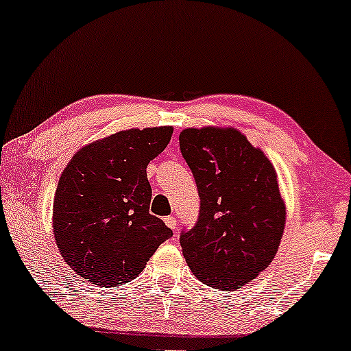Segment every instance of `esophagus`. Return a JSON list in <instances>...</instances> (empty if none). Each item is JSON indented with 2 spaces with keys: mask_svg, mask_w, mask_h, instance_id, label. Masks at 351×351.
Returning <instances> with one entry per match:
<instances>
[{
  "mask_svg": "<svg viewBox=\"0 0 351 351\" xmlns=\"http://www.w3.org/2000/svg\"><path fill=\"white\" fill-rule=\"evenodd\" d=\"M165 223H166L167 227H169L171 230H176V228H177V220H176V217H172V215H169V217L165 219Z\"/></svg>",
  "mask_w": 351,
  "mask_h": 351,
  "instance_id": "esophagus-1",
  "label": "esophagus"
}]
</instances>
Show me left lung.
Segmentation results:
<instances>
[{"instance_id": "obj_1", "label": "left lung", "mask_w": 351, "mask_h": 351, "mask_svg": "<svg viewBox=\"0 0 351 351\" xmlns=\"http://www.w3.org/2000/svg\"><path fill=\"white\" fill-rule=\"evenodd\" d=\"M179 142L201 198L198 222L180 237L182 252L201 282L237 291L280 247L286 204L275 166L237 128H186Z\"/></svg>"}]
</instances>
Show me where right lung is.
<instances>
[{"label":"right lung","mask_w":351,"mask_h":351,"mask_svg":"<svg viewBox=\"0 0 351 351\" xmlns=\"http://www.w3.org/2000/svg\"><path fill=\"white\" fill-rule=\"evenodd\" d=\"M174 128L124 129L81 147L60 174L52 208L59 252L76 275L114 287L141 275L172 237L152 215L147 166L169 143Z\"/></svg>","instance_id":"obj_1"}]
</instances>
